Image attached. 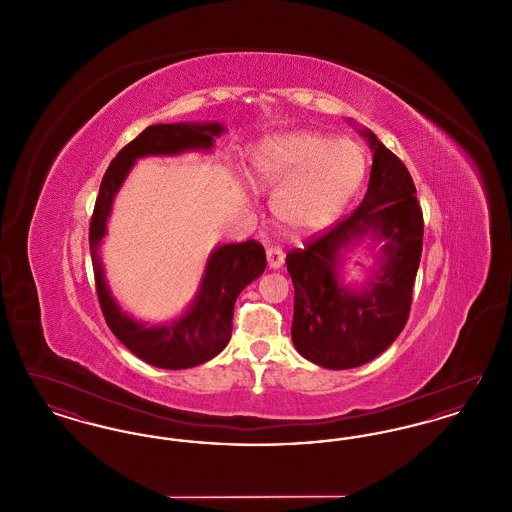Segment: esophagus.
<instances>
[{"label":"esophagus","instance_id":"obj_1","mask_svg":"<svg viewBox=\"0 0 512 512\" xmlns=\"http://www.w3.org/2000/svg\"><path fill=\"white\" fill-rule=\"evenodd\" d=\"M284 251H282V247H278V245H270L267 247V261L268 267L270 268H280L284 265Z\"/></svg>","mask_w":512,"mask_h":512}]
</instances>
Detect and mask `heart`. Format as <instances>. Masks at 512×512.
<instances>
[{
    "label": "heart",
    "instance_id": "b5f03b06",
    "mask_svg": "<svg viewBox=\"0 0 512 512\" xmlns=\"http://www.w3.org/2000/svg\"><path fill=\"white\" fill-rule=\"evenodd\" d=\"M366 174L363 147L318 132H280L249 151L253 186L274 190L272 211L292 230H318L338 219Z\"/></svg>",
    "mask_w": 512,
    "mask_h": 512
}]
</instances>
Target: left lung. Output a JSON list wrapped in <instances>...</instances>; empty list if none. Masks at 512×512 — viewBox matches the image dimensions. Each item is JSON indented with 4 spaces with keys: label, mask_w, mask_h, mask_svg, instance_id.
Listing matches in <instances>:
<instances>
[{
    "label": "left lung",
    "mask_w": 512,
    "mask_h": 512,
    "mask_svg": "<svg viewBox=\"0 0 512 512\" xmlns=\"http://www.w3.org/2000/svg\"><path fill=\"white\" fill-rule=\"evenodd\" d=\"M372 149L368 190L361 205L330 230L286 255L292 276V341L307 361L345 370L384 353L407 324L424 220L413 178L372 130H359ZM366 235L384 241L379 268L361 291L342 286L340 249Z\"/></svg>",
    "instance_id": "obj_1"
}]
</instances>
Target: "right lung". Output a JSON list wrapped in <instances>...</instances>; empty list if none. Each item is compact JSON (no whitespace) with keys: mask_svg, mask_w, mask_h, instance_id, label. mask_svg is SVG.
<instances>
[{"mask_svg":"<svg viewBox=\"0 0 512 512\" xmlns=\"http://www.w3.org/2000/svg\"><path fill=\"white\" fill-rule=\"evenodd\" d=\"M224 132L220 122L151 124L122 147L103 174L94 215L90 220V253L96 276L99 305L111 332L142 361L159 368L182 370L207 363L228 345L232 336L234 303L247 284L267 268L265 247L247 240L244 244L219 245L207 259L203 280L184 315L161 326H147L122 313L105 282L99 245L107 232L113 199L136 159L149 155H178L184 151H211L215 138Z\"/></svg>","mask_w":512,"mask_h":512,"instance_id":"obj_1","label":"right lung"}]
</instances>
